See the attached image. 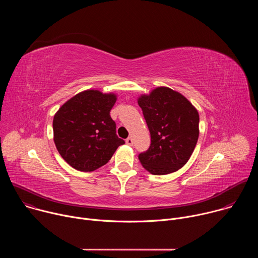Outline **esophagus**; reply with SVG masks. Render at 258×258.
Listing matches in <instances>:
<instances>
[{
	"label": "esophagus",
	"instance_id": "1",
	"mask_svg": "<svg viewBox=\"0 0 258 258\" xmlns=\"http://www.w3.org/2000/svg\"><path fill=\"white\" fill-rule=\"evenodd\" d=\"M125 143H126L128 146H133V144H134V140H133V138H132V137L127 138V139L125 140Z\"/></svg>",
	"mask_w": 258,
	"mask_h": 258
}]
</instances>
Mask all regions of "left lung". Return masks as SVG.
I'll list each match as a JSON object with an SVG mask.
<instances>
[{
    "label": "left lung",
    "instance_id": "left-lung-1",
    "mask_svg": "<svg viewBox=\"0 0 258 258\" xmlns=\"http://www.w3.org/2000/svg\"><path fill=\"white\" fill-rule=\"evenodd\" d=\"M138 104L151 135L149 149L139 155L143 167L162 175L174 172L190 159L199 137V113L180 93L158 87L141 95Z\"/></svg>",
    "mask_w": 258,
    "mask_h": 258
}]
</instances>
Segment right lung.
<instances>
[{"label":"right lung","instance_id":"right-lung-1","mask_svg":"<svg viewBox=\"0 0 258 258\" xmlns=\"http://www.w3.org/2000/svg\"><path fill=\"white\" fill-rule=\"evenodd\" d=\"M117 96L86 90L66 101L54 115V143L62 158L80 171L105 165L120 145L110 116Z\"/></svg>","mask_w":258,"mask_h":258}]
</instances>
